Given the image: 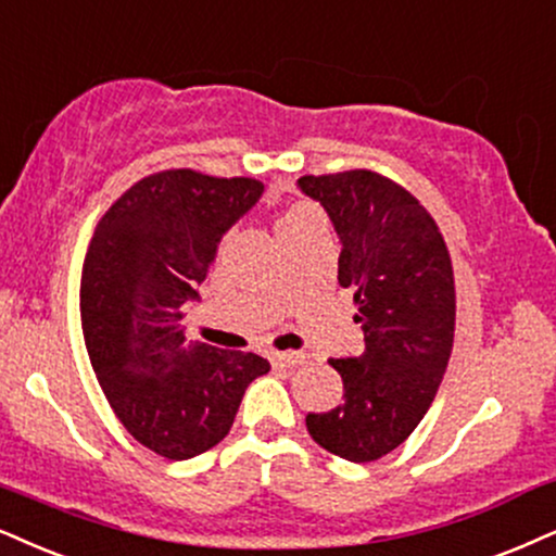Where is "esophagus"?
Returning <instances> with one entry per match:
<instances>
[{
  "label": "esophagus",
  "instance_id": "obj_1",
  "mask_svg": "<svg viewBox=\"0 0 556 556\" xmlns=\"http://www.w3.org/2000/svg\"><path fill=\"white\" fill-rule=\"evenodd\" d=\"M270 363H273V366H286V368L304 366V363H306V355H304V353H293V351H286V353H273V355H270Z\"/></svg>",
  "mask_w": 556,
  "mask_h": 556
}]
</instances>
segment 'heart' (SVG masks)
I'll list each match as a JSON object with an SVG mask.
<instances>
[{
    "mask_svg": "<svg viewBox=\"0 0 556 556\" xmlns=\"http://www.w3.org/2000/svg\"><path fill=\"white\" fill-rule=\"evenodd\" d=\"M317 222H319V218L309 208V205H304V203L291 205V208H286L283 214L276 218V235L280 239V237L291 235V231H299V229H304V226L317 224Z\"/></svg>",
    "mask_w": 556,
    "mask_h": 556,
    "instance_id": "heart-1",
    "label": "heart"
}]
</instances>
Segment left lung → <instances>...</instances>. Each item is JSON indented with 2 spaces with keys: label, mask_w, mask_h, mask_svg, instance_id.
Masks as SVG:
<instances>
[{
  "label": "left lung",
  "mask_w": 556,
  "mask_h": 556,
  "mask_svg": "<svg viewBox=\"0 0 556 556\" xmlns=\"http://www.w3.org/2000/svg\"><path fill=\"white\" fill-rule=\"evenodd\" d=\"M299 188L325 205L342 252L338 280L353 289L366 348L330 366L345 400L306 415L309 435L348 462H376L409 433L433 404L456 327V286L448 247L420 201L371 169L304 175Z\"/></svg>",
  "instance_id": "left-lung-1"
}]
</instances>
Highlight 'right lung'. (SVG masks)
<instances>
[{
	"mask_svg": "<svg viewBox=\"0 0 556 556\" xmlns=\"http://www.w3.org/2000/svg\"><path fill=\"white\" fill-rule=\"evenodd\" d=\"M260 195L252 177L162 169L105 211L87 247L79 309L89 361L123 428L173 462L224 441L244 389L270 371L255 353L188 342L180 325L224 231Z\"/></svg>",
	"mask_w": 556,
	"mask_h": 556,
	"instance_id": "right-lung-1",
	"label": "right lung"
}]
</instances>
